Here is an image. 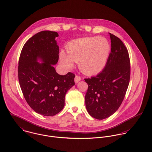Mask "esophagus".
<instances>
[{
  "mask_svg": "<svg viewBox=\"0 0 152 152\" xmlns=\"http://www.w3.org/2000/svg\"><path fill=\"white\" fill-rule=\"evenodd\" d=\"M81 80V77H79V76H78V75H76L75 77V78H74V81H75V83L76 84L78 83H79V81H80Z\"/></svg>",
  "mask_w": 152,
  "mask_h": 152,
  "instance_id": "obj_1",
  "label": "esophagus"
}]
</instances>
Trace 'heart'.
Instances as JSON below:
<instances>
[{
	"label": "heart",
	"instance_id": "heart-1",
	"mask_svg": "<svg viewBox=\"0 0 152 152\" xmlns=\"http://www.w3.org/2000/svg\"><path fill=\"white\" fill-rule=\"evenodd\" d=\"M66 50L68 54L60 53V61L64 67L71 69L75 61L83 73L96 75L105 66L110 47L105 38L88 37L71 41L66 45Z\"/></svg>",
	"mask_w": 152,
	"mask_h": 152
}]
</instances>
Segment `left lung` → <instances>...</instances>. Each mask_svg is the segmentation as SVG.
<instances>
[{"mask_svg":"<svg viewBox=\"0 0 152 152\" xmlns=\"http://www.w3.org/2000/svg\"><path fill=\"white\" fill-rule=\"evenodd\" d=\"M109 34L111 52L105 66L95 77L85 79L88 85L85 97L87 112L99 120L108 118L119 108L130 80L128 51L118 37Z\"/></svg>","mask_w":152,"mask_h":152,"instance_id":"8db88e82","label":"left lung"}]
</instances>
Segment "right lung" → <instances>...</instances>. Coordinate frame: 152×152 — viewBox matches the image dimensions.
Returning a JSON list of instances; mask_svg holds the SVG:
<instances>
[{"mask_svg": "<svg viewBox=\"0 0 152 152\" xmlns=\"http://www.w3.org/2000/svg\"><path fill=\"white\" fill-rule=\"evenodd\" d=\"M56 31H42L28 39L20 56L18 77L24 97L36 113L54 116L65 105L67 91L75 85V75L57 73L59 46ZM41 61L39 62L38 61Z\"/></svg>", "mask_w": 152, "mask_h": 152, "instance_id": "1", "label": "right lung"}]
</instances>
